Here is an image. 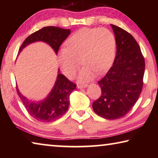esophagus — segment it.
Masks as SVG:
<instances>
[{"label": "esophagus", "instance_id": "esophagus-1", "mask_svg": "<svg viewBox=\"0 0 158 158\" xmlns=\"http://www.w3.org/2000/svg\"><path fill=\"white\" fill-rule=\"evenodd\" d=\"M88 86V84H78L77 85V88L78 89H84V88H86Z\"/></svg>", "mask_w": 158, "mask_h": 158}]
</instances>
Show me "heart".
I'll return each mask as SVG.
<instances>
[{
    "mask_svg": "<svg viewBox=\"0 0 158 158\" xmlns=\"http://www.w3.org/2000/svg\"><path fill=\"white\" fill-rule=\"evenodd\" d=\"M114 34L105 28H83L65 42V49L58 53V63L69 79L75 75L80 61L85 67L79 73L81 81L91 79L94 73L101 74L111 65L116 53Z\"/></svg>",
    "mask_w": 158,
    "mask_h": 158,
    "instance_id": "b5f03b06",
    "label": "heart"
}]
</instances>
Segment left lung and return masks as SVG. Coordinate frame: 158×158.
Returning <instances> with one entry per match:
<instances>
[{
	"label": "left lung",
	"instance_id": "8db88e82",
	"mask_svg": "<svg viewBox=\"0 0 158 158\" xmlns=\"http://www.w3.org/2000/svg\"><path fill=\"white\" fill-rule=\"evenodd\" d=\"M116 40V55L106 75L98 81L102 94L93 103L98 116L108 120L125 116L137 102L143 88L145 61L132 35L111 24Z\"/></svg>",
	"mask_w": 158,
	"mask_h": 158
}]
</instances>
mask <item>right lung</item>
<instances>
[{
    "label": "right lung",
    "mask_w": 158,
    "mask_h": 158,
    "mask_svg": "<svg viewBox=\"0 0 158 158\" xmlns=\"http://www.w3.org/2000/svg\"><path fill=\"white\" fill-rule=\"evenodd\" d=\"M69 29H63L55 26H47L35 32L26 38L21 44L20 53L28 44L42 41L49 45L57 55L59 47L70 34ZM77 85L59 73L56 81L49 94L43 100L34 102L29 100L19 90L17 92L22 100L28 114L37 121L44 123L54 121L60 118L68 111L69 105V95L76 89Z\"/></svg>",
    "instance_id": "add662e5"
}]
</instances>
